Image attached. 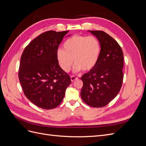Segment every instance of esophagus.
<instances>
[{"label":"esophagus","instance_id":"esophagus-1","mask_svg":"<svg viewBox=\"0 0 146 146\" xmlns=\"http://www.w3.org/2000/svg\"><path fill=\"white\" fill-rule=\"evenodd\" d=\"M77 78H78V77L74 76H70V80H71L72 82H74V80H77Z\"/></svg>","mask_w":146,"mask_h":146}]
</instances>
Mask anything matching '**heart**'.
<instances>
[{"label":"heart","mask_w":146,"mask_h":146,"mask_svg":"<svg viewBox=\"0 0 146 146\" xmlns=\"http://www.w3.org/2000/svg\"><path fill=\"white\" fill-rule=\"evenodd\" d=\"M100 53V44L94 36L75 35L63 44V49L56 52L59 64L64 71L68 72L73 65L76 72L88 71L98 63Z\"/></svg>","instance_id":"heart-1"}]
</instances>
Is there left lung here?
Returning <instances> with one entry per match:
<instances>
[{"label": "left lung", "mask_w": 146, "mask_h": 146, "mask_svg": "<svg viewBox=\"0 0 146 146\" xmlns=\"http://www.w3.org/2000/svg\"><path fill=\"white\" fill-rule=\"evenodd\" d=\"M100 44V53L94 67L81 77L82 100L95 108L108 104L118 94L123 82V55L117 41L103 31H90Z\"/></svg>", "instance_id": "8db88e82"}]
</instances>
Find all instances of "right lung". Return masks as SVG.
Returning a JSON list of instances; mask_svg holds the SVG:
<instances>
[{"mask_svg":"<svg viewBox=\"0 0 146 146\" xmlns=\"http://www.w3.org/2000/svg\"><path fill=\"white\" fill-rule=\"evenodd\" d=\"M68 32H44L26 46L21 55L18 74L21 85L27 98L39 108L58 107L71 83L56 56L60 44Z\"/></svg>","mask_w":146,"mask_h":146,"instance_id":"1","label":"right lung"}]
</instances>
